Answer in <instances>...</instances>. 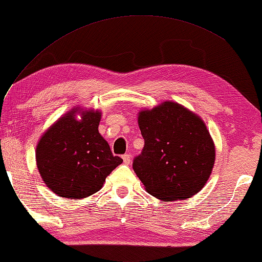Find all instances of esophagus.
<instances>
[{
	"instance_id": "34e87169",
	"label": "esophagus",
	"mask_w": 262,
	"mask_h": 262,
	"mask_svg": "<svg viewBox=\"0 0 262 262\" xmlns=\"http://www.w3.org/2000/svg\"><path fill=\"white\" fill-rule=\"evenodd\" d=\"M122 159H123V162H124V163H126V164H129L130 162H132L129 154H124V155L122 156Z\"/></svg>"
}]
</instances>
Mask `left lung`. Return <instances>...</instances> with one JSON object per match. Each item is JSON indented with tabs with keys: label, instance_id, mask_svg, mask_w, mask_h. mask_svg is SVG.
<instances>
[{
	"label": "left lung",
	"instance_id": "1",
	"mask_svg": "<svg viewBox=\"0 0 262 262\" xmlns=\"http://www.w3.org/2000/svg\"><path fill=\"white\" fill-rule=\"evenodd\" d=\"M144 147L133 169L144 188L163 202L192 197L212 171L215 150L203 120L180 103L165 101L139 113Z\"/></svg>",
	"mask_w": 262,
	"mask_h": 262
}]
</instances>
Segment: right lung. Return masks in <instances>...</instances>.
Here are the masks:
<instances>
[{"label":"right lung","instance_id":"add662e5","mask_svg":"<svg viewBox=\"0 0 262 262\" xmlns=\"http://www.w3.org/2000/svg\"><path fill=\"white\" fill-rule=\"evenodd\" d=\"M82 113V119L75 114ZM101 113L73 108L53 123L36 149L37 168L57 196L80 199L102 188L106 177L122 163L98 130Z\"/></svg>","mask_w":262,"mask_h":262}]
</instances>
